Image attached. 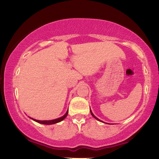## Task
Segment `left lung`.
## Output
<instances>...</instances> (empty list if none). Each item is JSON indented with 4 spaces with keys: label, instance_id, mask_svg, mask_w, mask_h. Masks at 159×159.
Returning a JSON list of instances; mask_svg holds the SVG:
<instances>
[{
    "label": "left lung",
    "instance_id": "obj_1",
    "mask_svg": "<svg viewBox=\"0 0 159 159\" xmlns=\"http://www.w3.org/2000/svg\"><path fill=\"white\" fill-rule=\"evenodd\" d=\"M90 113H91V115H92V116H93L94 118H95V119H97V120H99V121L103 122V121H102V120H99V119H98V118H97V117L95 116V115H94V114H93V112H92V111H91V110H90Z\"/></svg>",
    "mask_w": 159,
    "mask_h": 159
}]
</instances>
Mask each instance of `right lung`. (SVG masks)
I'll use <instances>...</instances> for the list:
<instances>
[{"label": "right lung", "mask_w": 159, "mask_h": 159, "mask_svg": "<svg viewBox=\"0 0 159 159\" xmlns=\"http://www.w3.org/2000/svg\"><path fill=\"white\" fill-rule=\"evenodd\" d=\"M67 114H68V111H66V113L65 114H64L63 116H61L59 118H57V119H54V120H36V119H34V118H31V119H33L35 121H36L39 123H42V124H45V125H51V124H55V123H57L61 121V120H64V118L66 117Z\"/></svg>", "instance_id": "right-lung-1"}]
</instances>
